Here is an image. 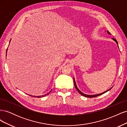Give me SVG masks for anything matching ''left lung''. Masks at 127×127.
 I'll return each instance as SVG.
<instances>
[{
  "label": "left lung",
  "instance_id": "left-lung-1",
  "mask_svg": "<svg viewBox=\"0 0 127 127\" xmlns=\"http://www.w3.org/2000/svg\"><path fill=\"white\" fill-rule=\"evenodd\" d=\"M107 33H108V34H111V33L108 31H107ZM115 42H116L117 43V45H118V42H117V41L116 40V39H114V38H113L112 39ZM74 78V85H75V88H76V89L77 90V91L79 92V93L81 94L82 95H83V96H85V97H96V96H99V95H102V94H104L105 93H106V92H107V91H109V90H110L111 88H112V87H111V88H110V89H109L108 90H107V91H105L104 92H103V93H100V94H95V95H86V94H84L83 93H82V92H81V91H80L79 90V89L78 88H77V85H76V82H75V78Z\"/></svg>",
  "mask_w": 127,
  "mask_h": 127
}]
</instances>
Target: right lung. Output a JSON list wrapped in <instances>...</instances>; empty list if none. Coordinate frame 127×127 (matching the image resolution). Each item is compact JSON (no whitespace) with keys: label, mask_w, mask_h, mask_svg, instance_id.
<instances>
[{"label":"right lung","mask_w":127,"mask_h":127,"mask_svg":"<svg viewBox=\"0 0 127 127\" xmlns=\"http://www.w3.org/2000/svg\"><path fill=\"white\" fill-rule=\"evenodd\" d=\"M7 50H6V52H7ZM51 92V91H50V92L49 93H48L47 94H45V95H41V96H32V95H29L30 96H33V97H43V96H46V95H48Z\"/></svg>","instance_id":"obj_1"}]
</instances>
